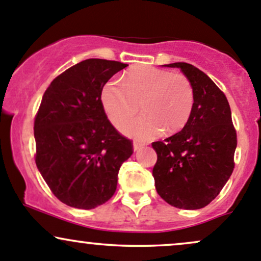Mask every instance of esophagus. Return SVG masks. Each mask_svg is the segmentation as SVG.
<instances>
[{"instance_id":"esophagus-1","label":"esophagus","mask_w":261,"mask_h":261,"mask_svg":"<svg viewBox=\"0 0 261 261\" xmlns=\"http://www.w3.org/2000/svg\"><path fill=\"white\" fill-rule=\"evenodd\" d=\"M142 146H143V144H140V143H138V142H134V143H133V150H134V151L139 150V149L142 148Z\"/></svg>"}]
</instances>
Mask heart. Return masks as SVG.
Wrapping results in <instances>:
<instances>
[{
  "label": "heart",
  "instance_id": "obj_1",
  "mask_svg": "<svg viewBox=\"0 0 261 261\" xmlns=\"http://www.w3.org/2000/svg\"><path fill=\"white\" fill-rule=\"evenodd\" d=\"M101 102L116 127L136 115L140 103L144 115L123 125L122 132L136 139L150 140L164 129L175 133L185 127L194 110L195 92L185 75L139 66L123 76V83L108 80L102 87Z\"/></svg>",
  "mask_w": 261,
  "mask_h": 261
}]
</instances>
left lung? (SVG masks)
Instances as JSON below:
<instances>
[{"label":"left lung","instance_id":"obj_1","mask_svg":"<svg viewBox=\"0 0 261 261\" xmlns=\"http://www.w3.org/2000/svg\"><path fill=\"white\" fill-rule=\"evenodd\" d=\"M178 67L191 81L195 103L178 133L154 142L158 160L153 168L155 189L164 201L182 210H200L217 197L234 169L237 133L225 95L200 69L187 63Z\"/></svg>","mask_w":261,"mask_h":261}]
</instances>
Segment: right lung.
Here are the masks:
<instances>
[{
  "label": "right lung",
  "instance_id": "obj_1",
  "mask_svg": "<svg viewBox=\"0 0 261 261\" xmlns=\"http://www.w3.org/2000/svg\"><path fill=\"white\" fill-rule=\"evenodd\" d=\"M127 64L87 59L55 77L34 121L36 164L63 203L92 210L112 197L119 168L133 154L129 139L108 121L103 85Z\"/></svg>",
  "mask_w": 261,
  "mask_h": 261
}]
</instances>
